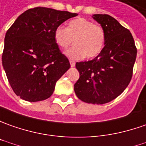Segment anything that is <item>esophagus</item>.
I'll return each mask as SVG.
<instances>
[{
  "label": "esophagus",
  "instance_id": "34e87169",
  "mask_svg": "<svg viewBox=\"0 0 146 146\" xmlns=\"http://www.w3.org/2000/svg\"><path fill=\"white\" fill-rule=\"evenodd\" d=\"M70 64H71V67H74L75 66V62L73 60H70Z\"/></svg>",
  "mask_w": 146,
  "mask_h": 146
}]
</instances>
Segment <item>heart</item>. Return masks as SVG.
I'll list each match as a JSON object with an SVG mask.
<instances>
[{
	"label": "heart",
	"mask_w": 146,
	"mask_h": 146,
	"mask_svg": "<svg viewBox=\"0 0 146 146\" xmlns=\"http://www.w3.org/2000/svg\"><path fill=\"white\" fill-rule=\"evenodd\" d=\"M54 39L58 46L66 49L73 40L75 46L67 50L65 54L72 59L83 57L92 58L102 51L105 42V32L102 26L83 17L70 21L67 27L58 26L54 31Z\"/></svg>",
	"instance_id": "heart-1"
}]
</instances>
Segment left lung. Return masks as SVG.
<instances>
[{"mask_svg": "<svg viewBox=\"0 0 146 146\" xmlns=\"http://www.w3.org/2000/svg\"><path fill=\"white\" fill-rule=\"evenodd\" d=\"M92 17L104 30V46L92 60L76 62L80 79L74 90L84 102L104 104L120 96L129 84L137 48L129 30L115 18L108 14H94Z\"/></svg>", "mask_w": 146, "mask_h": 146, "instance_id": "obj_1", "label": "left lung"}]
</instances>
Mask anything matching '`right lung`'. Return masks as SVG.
<instances>
[{
  "mask_svg": "<svg viewBox=\"0 0 146 146\" xmlns=\"http://www.w3.org/2000/svg\"><path fill=\"white\" fill-rule=\"evenodd\" d=\"M77 13L37 7L21 14L5 37L2 65L21 99L38 102L52 95L55 84L70 68L54 39V31Z\"/></svg>",
  "mask_w": 146,
  "mask_h": 146,
  "instance_id": "add662e5",
  "label": "right lung"
}]
</instances>
